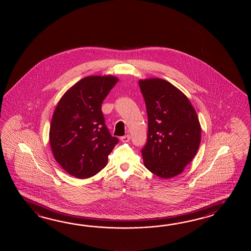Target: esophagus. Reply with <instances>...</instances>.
<instances>
[{
	"instance_id": "esophagus-1",
	"label": "esophagus",
	"mask_w": 251,
	"mask_h": 251,
	"mask_svg": "<svg viewBox=\"0 0 251 251\" xmlns=\"http://www.w3.org/2000/svg\"><path fill=\"white\" fill-rule=\"evenodd\" d=\"M121 142H123V143H128L129 141H130V135L129 134H126V135H125V136H122L121 138Z\"/></svg>"
}]
</instances>
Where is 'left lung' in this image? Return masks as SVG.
I'll list each match as a JSON object with an SVG mask.
<instances>
[{
	"label": "left lung",
	"instance_id": "obj_1",
	"mask_svg": "<svg viewBox=\"0 0 251 251\" xmlns=\"http://www.w3.org/2000/svg\"><path fill=\"white\" fill-rule=\"evenodd\" d=\"M148 115V139L141 151L144 164L156 176L183 172L198 152L201 126L187 97L160 78L139 80Z\"/></svg>",
	"mask_w": 251,
	"mask_h": 251
}]
</instances>
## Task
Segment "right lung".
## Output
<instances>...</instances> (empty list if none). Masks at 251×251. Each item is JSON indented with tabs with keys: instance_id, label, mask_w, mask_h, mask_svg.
Segmentation results:
<instances>
[{
	"instance_id": "right-lung-1",
	"label": "right lung",
	"mask_w": 251,
	"mask_h": 251,
	"mask_svg": "<svg viewBox=\"0 0 251 251\" xmlns=\"http://www.w3.org/2000/svg\"><path fill=\"white\" fill-rule=\"evenodd\" d=\"M118 81L113 75H93L76 82L53 111L49 143L53 157L77 178L96 175L107 163L118 139L108 132L101 104Z\"/></svg>"
}]
</instances>
